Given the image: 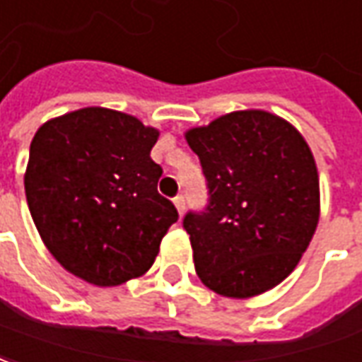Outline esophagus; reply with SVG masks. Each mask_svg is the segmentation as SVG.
I'll return each instance as SVG.
<instances>
[{
    "instance_id": "34e87169",
    "label": "esophagus",
    "mask_w": 362,
    "mask_h": 362,
    "mask_svg": "<svg viewBox=\"0 0 362 362\" xmlns=\"http://www.w3.org/2000/svg\"><path fill=\"white\" fill-rule=\"evenodd\" d=\"M173 204H175V209L179 214L185 212V199H183V194H177L175 199H173Z\"/></svg>"
}]
</instances>
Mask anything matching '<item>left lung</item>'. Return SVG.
Instances as JSON below:
<instances>
[{"mask_svg": "<svg viewBox=\"0 0 362 362\" xmlns=\"http://www.w3.org/2000/svg\"><path fill=\"white\" fill-rule=\"evenodd\" d=\"M209 206L183 220L197 275L228 298L275 288L298 265L320 220V179L304 136L261 109L234 111L185 132Z\"/></svg>", "mask_w": 362, "mask_h": 362, "instance_id": "obj_1", "label": "left lung"}]
</instances>
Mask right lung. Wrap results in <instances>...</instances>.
Masks as SVG:
<instances>
[{
	"label": "right lung",
	"mask_w": 362,
	"mask_h": 362,
	"mask_svg": "<svg viewBox=\"0 0 362 362\" xmlns=\"http://www.w3.org/2000/svg\"><path fill=\"white\" fill-rule=\"evenodd\" d=\"M160 130L86 107L46 120L30 142L25 194L46 250L68 273L119 286L152 267L177 222L150 158Z\"/></svg>",
	"instance_id": "obj_1"
}]
</instances>
